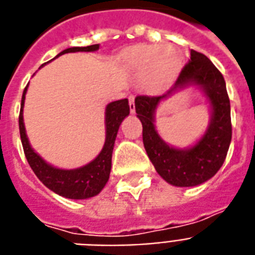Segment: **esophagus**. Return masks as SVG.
Returning <instances> with one entry per match:
<instances>
[{
	"mask_svg": "<svg viewBox=\"0 0 255 255\" xmlns=\"http://www.w3.org/2000/svg\"><path fill=\"white\" fill-rule=\"evenodd\" d=\"M129 108L130 112L134 113L135 112V104H134V96H129Z\"/></svg>",
	"mask_w": 255,
	"mask_h": 255,
	"instance_id": "obj_1",
	"label": "esophagus"
}]
</instances>
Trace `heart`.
<instances>
[{
  "instance_id": "b5f03b06",
  "label": "heart",
  "mask_w": 255,
  "mask_h": 255,
  "mask_svg": "<svg viewBox=\"0 0 255 255\" xmlns=\"http://www.w3.org/2000/svg\"><path fill=\"white\" fill-rule=\"evenodd\" d=\"M126 62L135 74L143 77L146 88L159 92L166 89L175 78L179 56L171 46L141 45L129 52Z\"/></svg>"
}]
</instances>
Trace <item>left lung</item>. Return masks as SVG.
Segmentation results:
<instances>
[{
    "label": "left lung",
    "instance_id": "obj_1",
    "mask_svg": "<svg viewBox=\"0 0 255 255\" xmlns=\"http://www.w3.org/2000/svg\"><path fill=\"white\" fill-rule=\"evenodd\" d=\"M199 84L212 104V122L201 141L191 149L167 146L154 129V110L159 101L185 84ZM135 113L142 122L146 153L155 170L174 186H195L208 181L220 170L232 141V117L224 76L202 53L191 49L189 62L179 72L174 86L162 96H137Z\"/></svg>",
    "mask_w": 255,
    "mask_h": 255
}]
</instances>
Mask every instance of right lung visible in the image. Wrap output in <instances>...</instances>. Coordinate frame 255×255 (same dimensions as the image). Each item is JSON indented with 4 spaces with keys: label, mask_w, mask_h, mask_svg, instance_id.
Listing matches in <instances>:
<instances>
[{
    "label": "right lung",
    "mask_w": 255,
    "mask_h": 255,
    "mask_svg": "<svg viewBox=\"0 0 255 255\" xmlns=\"http://www.w3.org/2000/svg\"><path fill=\"white\" fill-rule=\"evenodd\" d=\"M98 47H100L98 43L85 47H69V49H65L64 52H61L58 56L73 52H94ZM26 89L27 86L23 90L22 100H21L18 124L23 153L30 165L31 170L34 171V174L45 186L66 198L85 199L98 194L109 179L110 169H112V153H113L114 142H116L120 125L122 120L126 116H129L130 108L128 100L125 98V100L114 101L106 106V141L98 157L80 169L62 170V169H56L47 165L29 145L22 116Z\"/></svg>",
    "instance_id": "add662e5"
}]
</instances>
